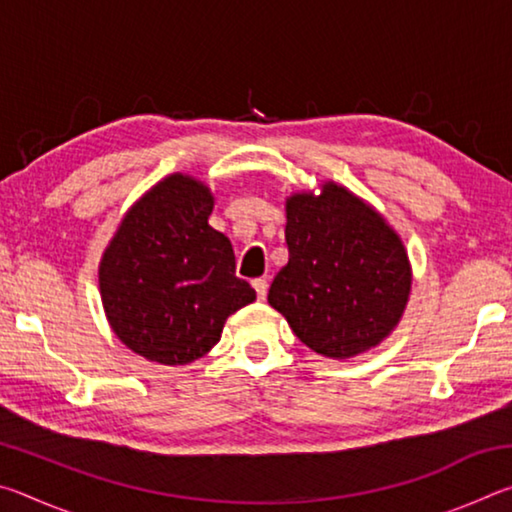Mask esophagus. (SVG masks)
I'll return each mask as SVG.
<instances>
[{
  "label": "esophagus",
  "instance_id": "34e87169",
  "mask_svg": "<svg viewBox=\"0 0 512 512\" xmlns=\"http://www.w3.org/2000/svg\"><path fill=\"white\" fill-rule=\"evenodd\" d=\"M253 289L257 291V298L264 300L266 291H268V282L264 280V277H257V280H253Z\"/></svg>",
  "mask_w": 512,
  "mask_h": 512
}]
</instances>
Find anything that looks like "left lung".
Here are the masks:
<instances>
[{"instance_id": "8db88e82", "label": "left lung", "mask_w": 512, "mask_h": 512, "mask_svg": "<svg viewBox=\"0 0 512 512\" xmlns=\"http://www.w3.org/2000/svg\"><path fill=\"white\" fill-rule=\"evenodd\" d=\"M289 262L268 302L318 354L348 359L386 339L411 291L409 257L386 221L334 183L287 201Z\"/></svg>"}]
</instances>
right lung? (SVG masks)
I'll return each instance as SVG.
<instances>
[{
  "mask_svg": "<svg viewBox=\"0 0 512 512\" xmlns=\"http://www.w3.org/2000/svg\"><path fill=\"white\" fill-rule=\"evenodd\" d=\"M210 189L169 176L124 216L101 259V300L112 329L133 352L183 366L210 352L223 323L255 300L235 275L228 237L207 219Z\"/></svg>",
  "mask_w": 512,
  "mask_h": 512,
  "instance_id": "1",
  "label": "right lung"
}]
</instances>
